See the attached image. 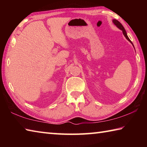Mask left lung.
<instances>
[{"mask_svg": "<svg viewBox=\"0 0 147 147\" xmlns=\"http://www.w3.org/2000/svg\"><path fill=\"white\" fill-rule=\"evenodd\" d=\"M113 24H115V25L117 27V28H119V29H120L121 30H122L123 31V35L124 36V37H125V38H126V39H127L128 41H129L130 42V43L132 44V45L134 46V45H133V43H132V42H131V41H130V39H129V38L128 37V36H127V34H126V30H125V29H124V28L123 27V26L121 24V23H120V22L119 21H118L117 20H116V19H113Z\"/></svg>", "mask_w": 147, "mask_h": 147, "instance_id": "8db88e82", "label": "left lung"}]
</instances>
